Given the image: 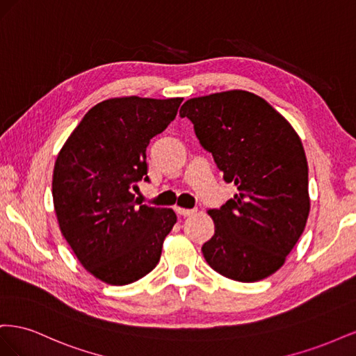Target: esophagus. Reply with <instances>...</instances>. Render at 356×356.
I'll return each instance as SVG.
<instances>
[{
    "label": "esophagus",
    "instance_id": "1",
    "mask_svg": "<svg viewBox=\"0 0 356 356\" xmlns=\"http://www.w3.org/2000/svg\"><path fill=\"white\" fill-rule=\"evenodd\" d=\"M177 212L182 217H190V215L196 213V209H187V208H177Z\"/></svg>",
    "mask_w": 356,
    "mask_h": 356
}]
</instances>
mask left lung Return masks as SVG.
Here are the masks:
<instances>
[{"label":"left lung","mask_w":356,"mask_h":356,"mask_svg":"<svg viewBox=\"0 0 356 356\" xmlns=\"http://www.w3.org/2000/svg\"><path fill=\"white\" fill-rule=\"evenodd\" d=\"M238 195L208 213L215 224L204 260L220 275L257 282L285 263L310 211L303 144L260 96L229 90L188 99L179 110Z\"/></svg>","instance_id":"obj_1"}]
</instances>
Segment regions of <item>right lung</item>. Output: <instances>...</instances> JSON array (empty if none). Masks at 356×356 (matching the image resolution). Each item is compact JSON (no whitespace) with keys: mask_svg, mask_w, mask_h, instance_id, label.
I'll use <instances>...</instances> for the list:
<instances>
[{"mask_svg":"<svg viewBox=\"0 0 356 356\" xmlns=\"http://www.w3.org/2000/svg\"><path fill=\"white\" fill-rule=\"evenodd\" d=\"M182 98L139 96L96 104L63 144L53 170V204L63 238L86 270L127 285L157 266L177 222L169 208L141 204L149 139L174 120Z\"/></svg>","mask_w":356,"mask_h":356,"instance_id":"1","label":"right lung"}]
</instances>
